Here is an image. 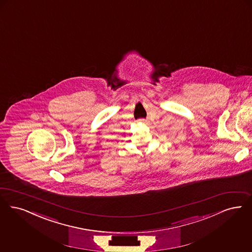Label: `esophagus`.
Masks as SVG:
<instances>
[{
	"label": "esophagus",
	"instance_id": "34e87169",
	"mask_svg": "<svg viewBox=\"0 0 252 252\" xmlns=\"http://www.w3.org/2000/svg\"><path fill=\"white\" fill-rule=\"evenodd\" d=\"M140 121H141V122H144V120H143V119H141V120H140Z\"/></svg>",
	"mask_w": 252,
	"mask_h": 252
}]
</instances>
